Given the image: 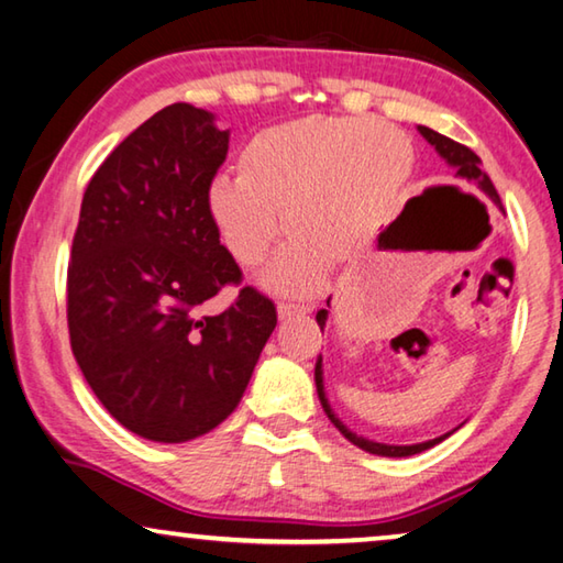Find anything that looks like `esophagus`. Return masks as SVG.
<instances>
[{
	"mask_svg": "<svg viewBox=\"0 0 563 563\" xmlns=\"http://www.w3.org/2000/svg\"><path fill=\"white\" fill-rule=\"evenodd\" d=\"M310 310H312L310 305H305V302H278V316L283 320L295 318V316H305V312H310Z\"/></svg>",
	"mask_w": 563,
	"mask_h": 563,
	"instance_id": "1",
	"label": "esophagus"
}]
</instances>
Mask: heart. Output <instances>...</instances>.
<instances>
[{
    "label": "heart",
    "instance_id": "1",
    "mask_svg": "<svg viewBox=\"0 0 563 563\" xmlns=\"http://www.w3.org/2000/svg\"><path fill=\"white\" fill-rule=\"evenodd\" d=\"M412 164V144L389 123L298 119L247 141L241 176L213 180L211 213L247 268L265 261L288 223L298 238L275 261L268 280L280 290L310 292L332 255H355L395 216Z\"/></svg>",
    "mask_w": 563,
    "mask_h": 563
}]
</instances>
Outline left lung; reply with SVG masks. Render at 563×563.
<instances>
[{"label": "left lung", "instance_id": "8db88e82", "mask_svg": "<svg viewBox=\"0 0 563 563\" xmlns=\"http://www.w3.org/2000/svg\"><path fill=\"white\" fill-rule=\"evenodd\" d=\"M419 133H422V136L430 141V144L440 151V156L446 161V164L450 166H454V170H456V176H460L462 180H466V184H472L474 186H479L484 194H487L494 203H499L501 206V201H499V194H497V188H494V184H492V178L487 176V170H482V161H479V156L474 154L472 148H466L464 144H460V141H452V139H446V136H442V133H437V131H432V129H427V126H419ZM316 320H318V325H320V330L325 328V320H328V310L322 308V310H318V316H316ZM316 387H318V397H320V405H322V409H325V415L330 417V422L338 427L340 430V434L345 437V440H350L352 444L355 446H360V450H365V452H369V454H379V456H409V454H419V452H424V450H430V446H434L437 442H442L444 437H437V440H430V442H422V444H409V446H397V444H379V442H369V440H365V437H357V434H352L345 424L340 422V419L332 415V409H330V405H328V399H325V389H322V357H318V362H316Z\"/></svg>", "mask_w": 563, "mask_h": 563}]
</instances>
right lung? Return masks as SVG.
<instances>
[{
    "label": "right lung",
    "instance_id": "obj_1",
    "mask_svg": "<svg viewBox=\"0 0 563 563\" xmlns=\"http://www.w3.org/2000/svg\"><path fill=\"white\" fill-rule=\"evenodd\" d=\"M225 156L213 113L170 103L111 151L81 201L66 273L71 352L109 415L154 442L221 424L278 325L221 245L211 184ZM228 284L236 300L213 311Z\"/></svg>",
    "mask_w": 563,
    "mask_h": 563
}]
</instances>
